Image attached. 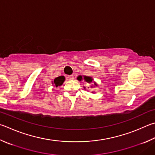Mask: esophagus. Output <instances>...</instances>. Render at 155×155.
<instances>
[{
    "mask_svg": "<svg viewBox=\"0 0 155 155\" xmlns=\"http://www.w3.org/2000/svg\"><path fill=\"white\" fill-rule=\"evenodd\" d=\"M68 78L69 80H73L74 79V75H69L68 76Z\"/></svg>",
    "mask_w": 155,
    "mask_h": 155,
    "instance_id": "34e87169",
    "label": "esophagus"
}]
</instances>
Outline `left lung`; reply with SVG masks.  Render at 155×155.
I'll return each mask as SVG.
<instances>
[{
	"instance_id": "8db88e82",
	"label": "left lung",
	"mask_w": 155,
	"mask_h": 155,
	"mask_svg": "<svg viewBox=\"0 0 155 155\" xmlns=\"http://www.w3.org/2000/svg\"><path fill=\"white\" fill-rule=\"evenodd\" d=\"M77 79L78 80V81H81L82 80H83L84 81H85V83H91V82H92V81H93V78H92V77H87V76H84V77H82V76H78V77H77ZM94 85H93V86H91V87H95V86H97V85L95 83H94ZM84 89H85V87H84ZM93 93V92H92Z\"/></svg>"
}]
</instances>
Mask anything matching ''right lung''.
Wrapping results in <instances>:
<instances>
[{
	"label": "right lung",
	"mask_w": 155,
	"mask_h": 155,
	"mask_svg": "<svg viewBox=\"0 0 155 155\" xmlns=\"http://www.w3.org/2000/svg\"><path fill=\"white\" fill-rule=\"evenodd\" d=\"M64 81H65V77H64V76H61V77L55 78L54 79V81H53L52 84H53L55 87H58L62 85Z\"/></svg>",
	"instance_id": "add662e5"
}]
</instances>
